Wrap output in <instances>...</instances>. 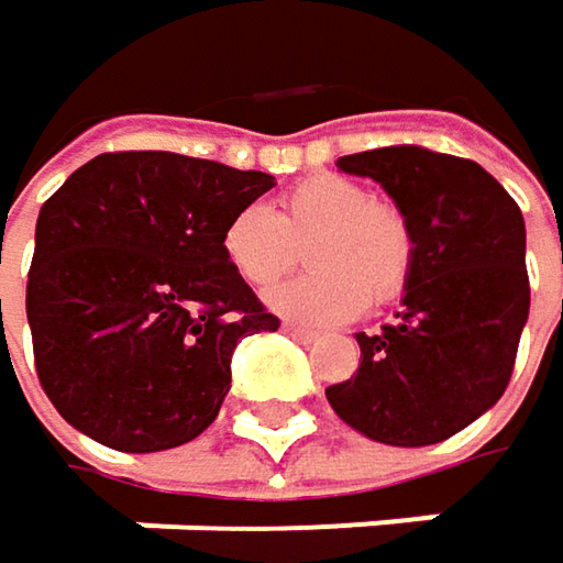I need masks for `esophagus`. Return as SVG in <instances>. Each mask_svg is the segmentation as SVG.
<instances>
[{"label": "esophagus", "mask_w": 563, "mask_h": 563, "mask_svg": "<svg viewBox=\"0 0 563 563\" xmlns=\"http://www.w3.org/2000/svg\"><path fill=\"white\" fill-rule=\"evenodd\" d=\"M283 332L289 334V338H296L299 344H312V341L319 338V332H312V329H306V325H292V322H286Z\"/></svg>", "instance_id": "34e87169"}]
</instances>
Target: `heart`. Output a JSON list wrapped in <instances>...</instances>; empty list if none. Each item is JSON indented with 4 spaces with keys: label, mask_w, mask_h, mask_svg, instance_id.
Returning a JSON list of instances; mask_svg holds the SVG:
<instances>
[{
    "label": "heart",
    "mask_w": 563,
    "mask_h": 563,
    "mask_svg": "<svg viewBox=\"0 0 563 563\" xmlns=\"http://www.w3.org/2000/svg\"><path fill=\"white\" fill-rule=\"evenodd\" d=\"M316 271L271 292V306L299 322H347L367 299H396L416 267V231L396 202L371 199L364 183L312 174L286 189L280 212L241 206L222 229L229 267L254 289H271L299 264Z\"/></svg>",
    "instance_id": "heart-1"
}]
</instances>
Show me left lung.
Returning <instances> with one entry per match:
<instances>
[{
  "label": "left lung",
  "instance_id": "8db88e82",
  "mask_svg": "<svg viewBox=\"0 0 563 563\" xmlns=\"http://www.w3.org/2000/svg\"><path fill=\"white\" fill-rule=\"evenodd\" d=\"M338 170L393 196L416 231V267L396 322L357 334L354 377L325 396L374 441H444L496 406L512 377L529 319L522 212L481 164L416 144L338 157Z\"/></svg>",
  "mask_w": 563,
  "mask_h": 563
}]
</instances>
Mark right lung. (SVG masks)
I'll return each instance as SVG.
<instances>
[{"label": "right lung", "instance_id": "add662e5", "mask_svg": "<svg viewBox=\"0 0 563 563\" xmlns=\"http://www.w3.org/2000/svg\"><path fill=\"white\" fill-rule=\"evenodd\" d=\"M271 186L261 170L119 151L41 206L25 292L34 371L74 429L147 454L216 422L238 341L280 329L222 254L225 222Z\"/></svg>", "mask_w": 563, "mask_h": 563}]
</instances>
